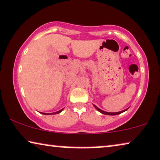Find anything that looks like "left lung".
Here are the masks:
<instances>
[{
  "label": "left lung",
  "instance_id": "obj_1",
  "mask_svg": "<svg viewBox=\"0 0 160 160\" xmlns=\"http://www.w3.org/2000/svg\"><path fill=\"white\" fill-rule=\"evenodd\" d=\"M94 108H95L97 109V110L99 111V112H102V114H105V115H118V114H120V113L123 112H125V111H126L127 110H128V109H126V110H122V111H120V112H105V111H103V110H100V109L97 108L96 105H94Z\"/></svg>",
  "mask_w": 160,
  "mask_h": 160
}]
</instances>
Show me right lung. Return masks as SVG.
I'll return each mask as SVG.
<instances>
[{
	"label": "right lung",
	"instance_id": "1",
	"mask_svg": "<svg viewBox=\"0 0 160 160\" xmlns=\"http://www.w3.org/2000/svg\"><path fill=\"white\" fill-rule=\"evenodd\" d=\"M62 110H63V109H62V110H61L58 111V112H53V113H52V114H58V113H60V112H61ZM42 114H44V115H50V114H52V113H43V112H42Z\"/></svg>",
	"mask_w": 160,
	"mask_h": 160
}]
</instances>
